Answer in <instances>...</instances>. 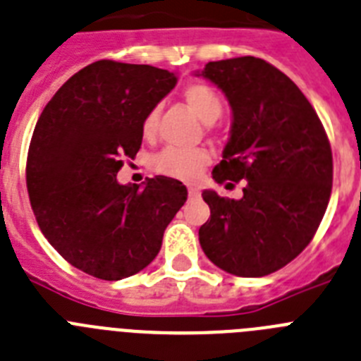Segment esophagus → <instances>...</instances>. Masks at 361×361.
<instances>
[{
	"instance_id": "1",
	"label": "esophagus",
	"mask_w": 361,
	"mask_h": 361,
	"mask_svg": "<svg viewBox=\"0 0 361 361\" xmlns=\"http://www.w3.org/2000/svg\"><path fill=\"white\" fill-rule=\"evenodd\" d=\"M188 195H190V197H199V195H201V192H199V188L188 186Z\"/></svg>"
}]
</instances>
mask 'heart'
<instances>
[{
  "instance_id": "heart-1",
  "label": "heart",
  "mask_w": 361,
  "mask_h": 361,
  "mask_svg": "<svg viewBox=\"0 0 361 361\" xmlns=\"http://www.w3.org/2000/svg\"><path fill=\"white\" fill-rule=\"evenodd\" d=\"M184 100L204 124L215 122L223 113V100L219 97V92L201 82L190 84L184 89ZM157 122H159V111H149L142 122L144 137L151 138L155 135ZM208 162H210V155L201 147H195V149L166 147L151 159V169L166 177L178 178V180H193L208 166Z\"/></svg>"
}]
</instances>
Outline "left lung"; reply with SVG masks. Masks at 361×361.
<instances>
[{"mask_svg": "<svg viewBox=\"0 0 361 361\" xmlns=\"http://www.w3.org/2000/svg\"><path fill=\"white\" fill-rule=\"evenodd\" d=\"M232 107L230 138L215 183L245 180L241 199L204 190L210 219L199 228L206 257L239 277H263L305 250L332 190V151L310 102L285 73L254 56L208 61Z\"/></svg>", "mask_w": 361, "mask_h": 361, "instance_id": "obj_1", "label": "left lung"}]
</instances>
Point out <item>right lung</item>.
<instances>
[{
	"label": "right lung",
	"instance_id": "1",
	"mask_svg": "<svg viewBox=\"0 0 361 361\" xmlns=\"http://www.w3.org/2000/svg\"><path fill=\"white\" fill-rule=\"evenodd\" d=\"M177 84L166 69L100 60L71 76L34 128L27 190L38 226L82 272L118 281L155 259L188 199L180 180L157 175L120 184L124 157L142 144V122Z\"/></svg>",
	"mask_w": 361,
	"mask_h": 361
}]
</instances>
